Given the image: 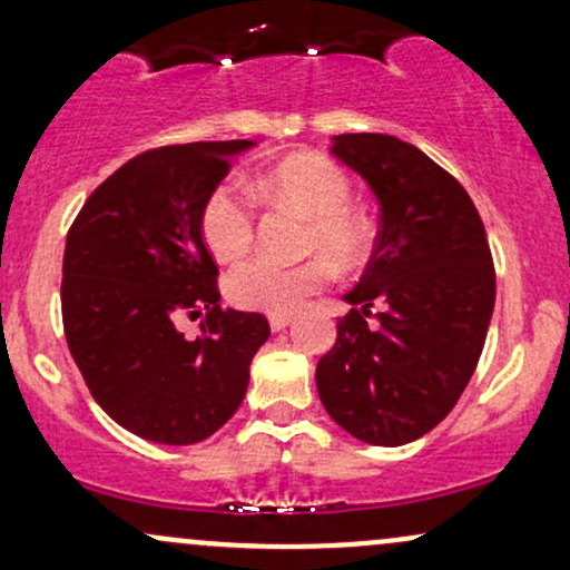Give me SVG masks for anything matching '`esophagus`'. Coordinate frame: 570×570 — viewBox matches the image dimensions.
Listing matches in <instances>:
<instances>
[{
    "label": "esophagus",
    "instance_id": "esophagus-1",
    "mask_svg": "<svg viewBox=\"0 0 570 570\" xmlns=\"http://www.w3.org/2000/svg\"><path fill=\"white\" fill-rule=\"evenodd\" d=\"M292 324V316H271V330L281 332Z\"/></svg>",
    "mask_w": 570,
    "mask_h": 570
}]
</instances>
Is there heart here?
I'll return each mask as SVG.
<instances>
[{
    "instance_id": "b5f03b06",
    "label": "heart",
    "mask_w": 570,
    "mask_h": 570,
    "mask_svg": "<svg viewBox=\"0 0 570 570\" xmlns=\"http://www.w3.org/2000/svg\"><path fill=\"white\" fill-rule=\"evenodd\" d=\"M267 200L297 208L311 219L305 233L307 248H322L332 259L353 265L370 244L367 222L348 206L351 179L335 160L318 153H299L281 160L259 179ZM200 235L219 263H235L252 248L254 208L235 185H219L200 208ZM332 278V265L322 257L297 265H281L257 257L238 265L227 276V297L244 311L289 316L299 311Z\"/></svg>"
}]
</instances>
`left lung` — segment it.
I'll list each match as a JSON object with an SVG mask.
<instances>
[{
	"mask_svg": "<svg viewBox=\"0 0 570 570\" xmlns=\"http://www.w3.org/2000/svg\"><path fill=\"white\" fill-rule=\"evenodd\" d=\"M330 153L381 206L375 252L348 294L316 389L340 429L377 448L421 440L472 381L495 305L485 225L426 153L389 134L332 136ZM381 304L379 326L366 316Z\"/></svg>",
	"mask_w": 570,
	"mask_h": 570,
	"instance_id": "obj_1",
	"label": "left lung"
}]
</instances>
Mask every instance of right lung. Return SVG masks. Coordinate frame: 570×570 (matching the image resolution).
Returning a JSON list of instances; mask_svg holds the SVG:
<instances>
[{
  "label": "right lung",
  "mask_w": 570,
  "mask_h": 570,
  "mask_svg": "<svg viewBox=\"0 0 570 570\" xmlns=\"http://www.w3.org/2000/svg\"><path fill=\"white\" fill-rule=\"evenodd\" d=\"M254 141H195L136 155L85 200L63 252V332L98 407L141 440L195 444L235 415L263 313L219 305L200 208ZM187 341L173 322L199 315Z\"/></svg>",
  "instance_id": "right-lung-1"
}]
</instances>
